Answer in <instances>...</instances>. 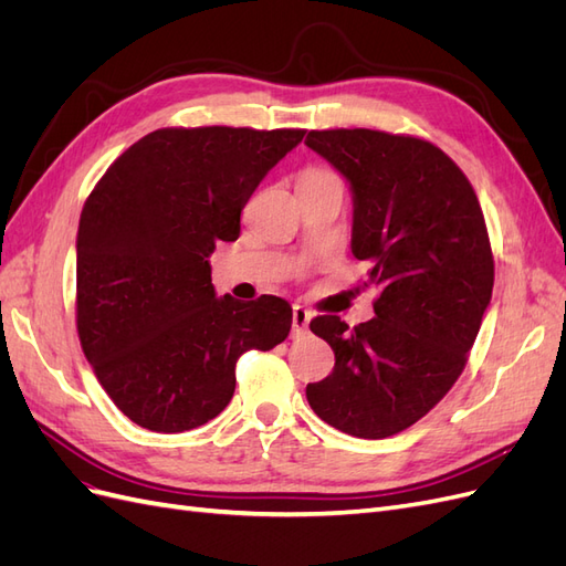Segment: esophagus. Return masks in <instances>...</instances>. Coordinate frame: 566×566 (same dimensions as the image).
<instances>
[{
    "label": "esophagus",
    "mask_w": 566,
    "mask_h": 566,
    "mask_svg": "<svg viewBox=\"0 0 566 566\" xmlns=\"http://www.w3.org/2000/svg\"><path fill=\"white\" fill-rule=\"evenodd\" d=\"M310 321H312V312L304 310V306L295 304L293 306V335L300 337L306 333V328H310Z\"/></svg>",
    "instance_id": "esophagus-1"
}]
</instances>
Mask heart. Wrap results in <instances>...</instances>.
I'll return each mask as SVG.
<instances>
[{"instance_id": "1", "label": "heart", "mask_w": 566, "mask_h": 566, "mask_svg": "<svg viewBox=\"0 0 566 566\" xmlns=\"http://www.w3.org/2000/svg\"><path fill=\"white\" fill-rule=\"evenodd\" d=\"M325 177H335V175H333V172H328V169L310 167V169H304V172H302L300 184H302V181H314V179H325Z\"/></svg>"}]
</instances>
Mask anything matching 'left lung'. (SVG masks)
<instances>
[{
    "instance_id": "1",
    "label": "left lung",
    "mask_w": 566,
    "mask_h": 566,
    "mask_svg": "<svg viewBox=\"0 0 566 566\" xmlns=\"http://www.w3.org/2000/svg\"><path fill=\"white\" fill-rule=\"evenodd\" d=\"M304 144L347 177L352 252L380 290L366 323H310L335 366L306 401L339 432L385 439L430 413L468 364L493 290L484 212L462 169L420 136L314 129Z\"/></svg>"
}]
</instances>
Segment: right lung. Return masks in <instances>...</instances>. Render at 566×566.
I'll list each match as a JSON object with an SVG mask.
<instances>
[{
  "label": "right lung",
  "instance_id": "obj_1",
  "mask_svg": "<svg viewBox=\"0 0 566 566\" xmlns=\"http://www.w3.org/2000/svg\"><path fill=\"white\" fill-rule=\"evenodd\" d=\"M304 129L165 127L98 179L77 229L80 345L113 403L150 432H186L233 397L235 361L287 337L281 297H217L208 256Z\"/></svg>",
  "mask_w": 566,
  "mask_h": 566
}]
</instances>
